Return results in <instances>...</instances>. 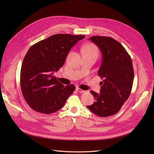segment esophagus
Returning a JSON list of instances; mask_svg holds the SVG:
<instances>
[{
    "label": "esophagus",
    "mask_w": 154,
    "mask_h": 154,
    "mask_svg": "<svg viewBox=\"0 0 154 154\" xmlns=\"http://www.w3.org/2000/svg\"><path fill=\"white\" fill-rule=\"evenodd\" d=\"M76 91H77V92H79V93H84V92H85V91H84V90H82L81 88H79V87L76 88Z\"/></svg>",
    "instance_id": "esophagus-1"
}]
</instances>
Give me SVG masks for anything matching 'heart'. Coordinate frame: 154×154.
Returning a JSON list of instances; mask_svg holds the SVG:
<instances>
[{
  "mask_svg": "<svg viewBox=\"0 0 154 154\" xmlns=\"http://www.w3.org/2000/svg\"><path fill=\"white\" fill-rule=\"evenodd\" d=\"M82 51L84 54H88V55H94L97 56L98 55V48L97 47L92 44H88L84 45L82 48Z\"/></svg>",
  "mask_w": 154,
  "mask_h": 154,
  "instance_id": "obj_1",
  "label": "heart"
}]
</instances>
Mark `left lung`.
I'll list each match as a JSON object with an SVG mask.
<instances>
[{"label": "left lung", "instance_id": "8db88e82", "mask_svg": "<svg viewBox=\"0 0 154 154\" xmlns=\"http://www.w3.org/2000/svg\"><path fill=\"white\" fill-rule=\"evenodd\" d=\"M89 39L102 54L98 75L103 81L100 94L91 91L95 101L87 107L99 117H109L117 114L131 93L134 78L132 59L122 45L112 37L93 36Z\"/></svg>", "mask_w": 154, "mask_h": 154}]
</instances>
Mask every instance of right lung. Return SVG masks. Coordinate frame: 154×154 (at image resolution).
<instances>
[{"instance_id":"add662e5","label":"right lung","mask_w":154,"mask_h":154,"mask_svg":"<svg viewBox=\"0 0 154 154\" xmlns=\"http://www.w3.org/2000/svg\"><path fill=\"white\" fill-rule=\"evenodd\" d=\"M84 35H53L32 45L24 57L20 83L24 99L34 110L50 114L62 108L75 87L64 86L53 74L66 61L70 50Z\"/></svg>"}]
</instances>
